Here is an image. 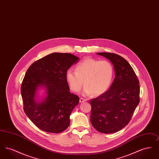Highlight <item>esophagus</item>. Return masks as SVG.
Returning <instances> with one entry per match:
<instances>
[{
	"mask_svg": "<svg viewBox=\"0 0 159 159\" xmlns=\"http://www.w3.org/2000/svg\"><path fill=\"white\" fill-rule=\"evenodd\" d=\"M79 101H80V103H82L83 102L86 101V100H85L84 99L82 98H80V100H79Z\"/></svg>",
	"mask_w": 159,
	"mask_h": 159,
	"instance_id": "obj_1",
	"label": "esophagus"
}]
</instances>
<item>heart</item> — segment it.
I'll return each instance as SVG.
<instances>
[{"label":"heart","instance_id":"obj_1","mask_svg":"<svg viewBox=\"0 0 159 159\" xmlns=\"http://www.w3.org/2000/svg\"><path fill=\"white\" fill-rule=\"evenodd\" d=\"M113 73V66L108 61L86 58L76 66V71H67L66 79L71 91L79 92L84 82L83 95L99 96L108 89Z\"/></svg>","mask_w":159,"mask_h":159}]
</instances>
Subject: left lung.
Instances as JSON below:
<instances>
[{"mask_svg": "<svg viewBox=\"0 0 159 159\" xmlns=\"http://www.w3.org/2000/svg\"><path fill=\"white\" fill-rule=\"evenodd\" d=\"M113 65L115 77L110 89L91 100V121L103 134L117 132L130 121L139 102L137 76L128 62L116 53L99 52Z\"/></svg>", "mask_w": 159, "mask_h": 159, "instance_id": "1", "label": "left lung"}]
</instances>
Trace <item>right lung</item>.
<instances>
[{
	"label": "right lung",
	"instance_id": "obj_1",
	"mask_svg": "<svg viewBox=\"0 0 159 159\" xmlns=\"http://www.w3.org/2000/svg\"><path fill=\"white\" fill-rule=\"evenodd\" d=\"M79 60L71 53L55 52L36 61L27 70L21 89L24 110L40 129L60 133L68 128L79 97L70 93L66 73Z\"/></svg>",
	"mask_w": 159,
	"mask_h": 159
}]
</instances>
